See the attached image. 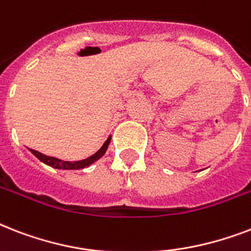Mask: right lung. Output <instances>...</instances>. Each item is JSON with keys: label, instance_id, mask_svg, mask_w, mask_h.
<instances>
[{"label": "right lung", "instance_id": "obj_1", "mask_svg": "<svg viewBox=\"0 0 251 251\" xmlns=\"http://www.w3.org/2000/svg\"><path fill=\"white\" fill-rule=\"evenodd\" d=\"M110 139L112 137H108L105 142H104V145L100 147L99 151L94 153V155H91L90 157H87V159H83V160H76V161H66V160H61V159H57V157L53 156H48V155H44V153L39 152V151H35V150H29L31 152L35 155V156L41 161V163H44V164L49 165V167L56 168V169H64V171H72V169H83V168L90 167L91 164H94L95 161L99 160L100 157L104 156V153L106 152V150H108V146L110 143Z\"/></svg>", "mask_w": 251, "mask_h": 251}]
</instances>
